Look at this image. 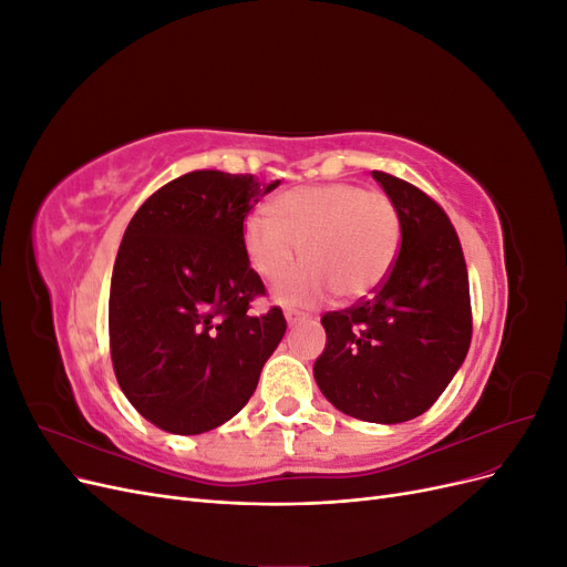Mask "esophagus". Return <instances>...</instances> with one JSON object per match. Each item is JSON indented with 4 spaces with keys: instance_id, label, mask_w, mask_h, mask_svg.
Returning <instances> with one entry per match:
<instances>
[{
    "instance_id": "1",
    "label": "esophagus",
    "mask_w": 567,
    "mask_h": 567,
    "mask_svg": "<svg viewBox=\"0 0 567 567\" xmlns=\"http://www.w3.org/2000/svg\"><path fill=\"white\" fill-rule=\"evenodd\" d=\"M284 317H286L288 326H293V323H298L300 319H305L298 310H293V307H286V310H284Z\"/></svg>"
}]
</instances>
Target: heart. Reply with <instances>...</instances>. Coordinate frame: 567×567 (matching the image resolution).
Listing matches in <instances>:
<instances>
[{
    "instance_id": "obj_1",
    "label": "heart",
    "mask_w": 567,
    "mask_h": 567,
    "mask_svg": "<svg viewBox=\"0 0 567 567\" xmlns=\"http://www.w3.org/2000/svg\"><path fill=\"white\" fill-rule=\"evenodd\" d=\"M271 213L246 217L244 250L265 281H277L302 248L307 265L274 288L286 305L310 307L331 290L346 300L364 298L398 260L400 215L385 194L346 182L300 186L274 200Z\"/></svg>"
}]
</instances>
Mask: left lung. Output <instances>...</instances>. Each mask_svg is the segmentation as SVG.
I'll list each match as a JSON object with an SVG mask.
<instances>
[{"mask_svg": "<svg viewBox=\"0 0 567 567\" xmlns=\"http://www.w3.org/2000/svg\"><path fill=\"white\" fill-rule=\"evenodd\" d=\"M400 215L402 244L367 300L321 317L315 381L338 411L404 423L431 409L466 359L473 321L468 271L450 217L421 188L373 173Z\"/></svg>", "mask_w": 567, "mask_h": 567, "instance_id": "1", "label": "left lung"}]
</instances>
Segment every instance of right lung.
<instances>
[{
	"instance_id": "1",
	"label": "right lung",
	"mask_w": 567,
	"mask_h": 567,
	"mask_svg": "<svg viewBox=\"0 0 567 567\" xmlns=\"http://www.w3.org/2000/svg\"><path fill=\"white\" fill-rule=\"evenodd\" d=\"M277 186L196 169L148 196L125 229L111 359L130 404L165 433L200 435L234 419L286 333L279 307L248 315L265 286L244 250L246 215Z\"/></svg>"
}]
</instances>
